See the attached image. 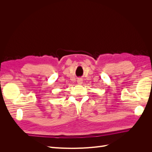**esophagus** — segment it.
Wrapping results in <instances>:
<instances>
[{
    "instance_id": "obj_1",
    "label": "esophagus",
    "mask_w": 152,
    "mask_h": 152,
    "mask_svg": "<svg viewBox=\"0 0 152 152\" xmlns=\"http://www.w3.org/2000/svg\"><path fill=\"white\" fill-rule=\"evenodd\" d=\"M77 83L79 84H82V79H77Z\"/></svg>"
}]
</instances>
